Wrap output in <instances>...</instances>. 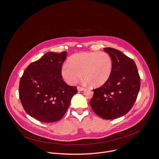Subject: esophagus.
Instances as JSON below:
<instances>
[{
    "label": "esophagus",
    "instance_id": "1",
    "mask_svg": "<svg viewBox=\"0 0 159 159\" xmlns=\"http://www.w3.org/2000/svg\"><path fill=\"white\" fill-rule=\"evenodd\" d=\"M77 89H78V91H83V90H84V88L81 87V86H78V87H77Z\"/></svg>",
    "mask_w": 159,
    "mask_h": 159
}]
</instances>
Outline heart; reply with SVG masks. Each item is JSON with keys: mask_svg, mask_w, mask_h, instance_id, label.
<instances>
[{"mask_svg": "<svg viewBox=\"0 0 159 159\" xmlns=\"http://www.w3.org/2000/svg\"><path fill=\"white\" fill-rule=\"evenodd\" d=\"M61 68L64 80L70 84H76L81 78L84 83L98 87L110 78L113 69L112 60L105 52H81L73 55Z\"/></svg>", "mask_w": 159, "mask_h": 159, "instance_id": "1", "label": "heart"}]
</instances>
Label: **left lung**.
<instances>
[{
  "label": "left lung",
  "instance_id": "1",
  "mask_svg": "<svg viewBox=\"0 0 159 159\" xmlns=\"http://www.w3.org/2000/svg\"><path fill=\"white\" fill-rule=\"evenodd\" d=\"M103 50L112 60V73L106 83L93 90L90 104L101 118L114 119L126 114L133 106L140 89V78L133 59L113 48Z\"/></svg>",
  "mask_w": 159,
  "mask_h": 159
}]
</instances>
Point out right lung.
Returning a JSON list of instances; mask_svg holds the SVG:
<instances>
[{
    "label": "right lung",
    "instance_id": "add662e5",
    "mask_svg": "<svg viewBox=\"0 0 159 159\" xmlns=\"http://www.w3.org/2000/svg\"><path fill=\"white\" fill-rule=\"evenodd\" d=\"M67 54L46 53L31 63L21 78L19 95L23 107L28 115L41 122L60 120L78 92L76 86L67 85L62 79Z\"/></svg>",
    "mask_w": 159,
    "mask_h": 159
}]
</instances>
